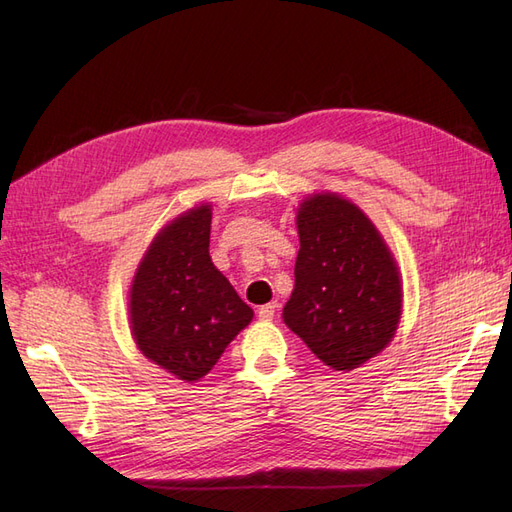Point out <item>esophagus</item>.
Listing matches in <instances>:
<instances>
[{
  "instance_id": "1",
  "label": "esophagus",
  "mask_w": 512,
  "mask_h": 512,
  "mask_svg": "<svg viewBox=\"0 0 512 512\" xmlns=\"http://www.w3.org/2000/svg\"><path fill=\"white\" fill-rule=\"evenodd\" d=\"M275 307H277V303H267V305H262V307L258 309V318H260V320H273V316H275Z\"/></svg>"
}]
</instances>
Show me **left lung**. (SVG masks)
<instances>
[{"label":"left lung","instance_id":"left-lung-1","mask_svg":"<svg viewBox=\"0 0 512 512\" xmlns=\"http://www.w3.org/2000/svg\"><path fill=\"white\" fill-rule=\"evenodd\" d=\"M299 254L286 327L335 371H352L393 342L404 288L397 260L361 207L337 192L297 209Z\"/></svg>","mask_w":512,"mask_h":512}]
</instances>
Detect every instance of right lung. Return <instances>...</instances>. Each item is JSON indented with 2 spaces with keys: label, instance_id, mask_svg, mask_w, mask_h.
<instances>
[{
  "label": "right lung",
  "instance_id": "1",
  "mask_svg": "<svg viewBox=\"0 0 512 512\" xmlns=\"http://www.w3.org/2000/svg\"><path fill=\"white\" fill-rule=\"evenodd\" d=\"M209 235V203L179 213L149 243L128 294L138 350L185 382L205 378L254 318L211 262Z\"/></svg>",
  "mask_w": 512,
  "mask_h": 512
}]
</instances>
